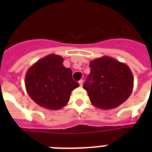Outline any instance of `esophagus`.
I'll return each mask as SVG.
<instances>
[{"instance_id":"esophagus-1","label":"esophagus","mask_w":152,"mask_h":152,"mask_svg":"<svg viewBox=\"0 0 152 152\" xmlns=\"http://www.w3.org/2000/svg\"><path fill=\"white\" fill-rule=\"evenodd\" d=\"M79 84H80V87H82L83 84V81L82 80H80L79 81Z\"/></svg>"}]
</instances>
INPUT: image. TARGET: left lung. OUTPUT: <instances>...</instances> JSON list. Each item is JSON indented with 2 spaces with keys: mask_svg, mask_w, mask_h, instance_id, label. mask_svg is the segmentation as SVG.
I'll return each instance as SVG.
<instances>
[{
  "mask_svg": "<svg viewBox=\"0 0 152 152\" xmlns=\"http://www.w3.org/2000/svg\"><path fill=\"white\" fill-rule=\"evenodd\" d=\"M91 72L83 84L93 106L102 110L116 108L128 99L133 89L129 67L103 56L90 62Z\"/></svg>",
  "mask_w": 152,
  "mask_h": 152,
  "instance_id": "obj_1",
  "label": "left lung"
}]
</instances>
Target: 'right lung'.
Returning a JSON list of instances; mask_svg holds the SVG:
<instances>
[{
	"instance_id": "add662e5",
	"label": "right lung",
	"mask_w": 152,
	"mask_h": 152,
	"mask_svg": "<svg viewBox=\"0 0 152 152\" xmlns=\"http://www.w3.org/2000/svg\"><path fill=\"white\" fill-rule=\"evenodd\" d=\"M64 59L49 54L39 60L27 71L25 87L29 96L39 106L59 110L69 102L71 92L79 83L72 79V71L63 65Z\"/></svg>"
}]
</instances>
